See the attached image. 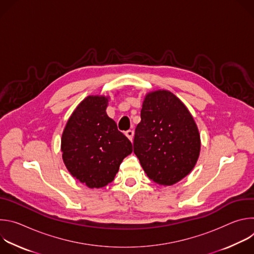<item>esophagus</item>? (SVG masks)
Wrapping results in <instances>:
<instances>
[{"mask_svg":"<svg viewBox=\"0 0 254 254\" xmlns=\"http://www.w3.org/2000/svg\"><path fill=\"white\" fill-rule=\"evenodd\" d=\"M129 131H130V130H129Z\"/></svg>","mask_w":254,"mask_h":254,"instance_id":"esophagus-1","label":"esophagus"}]
</instances>
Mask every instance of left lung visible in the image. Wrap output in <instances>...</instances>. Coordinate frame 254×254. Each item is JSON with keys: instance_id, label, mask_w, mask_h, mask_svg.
<instances>
[{"instance_id": "1", "label": "left lung", "mask_w": 254, "mask_h": 254, "mask_svg": "<svg viewBox=\"0 0 254 254\" xmlns=\"http://www.w3.org/2000/svg\"><path fill=\"white\" fill-rule=\"evenodd\" d=\"M107 98L89 96L70 117L61 139L70 174L89 188L112 183L132 144L105 113Z\"/></svg>"}]
</instances>
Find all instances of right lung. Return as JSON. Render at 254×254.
Returning a JSON list of instances; mask_svg holds the SVG:
<instances>
[{
    "label": "right lung",
    "mask_w": 254,
    "mask_h": 254,
    "mask_svg": "<svg viewBox=\"0 0 254 254\" xmlns=\"http://www.w3.org/2000/svg\"><path fill=\"white\" fill-rule=\"evenodd\" d=\"M133 138V153L155 183L171 186L194 168L200 136L186 106L167 90L146 96Z\"/></svg>",
    "instance_id": "obj_1"
}]
</instances>
